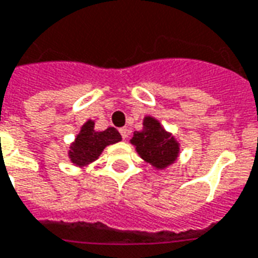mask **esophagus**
<instances>
[{
    "mask_svg": "<svg viewBox=\"0 0 258 258\" xmlns=\"http://www.w3.org/2000/svg\"><path fill=\"white\" fill-rule=\"evenodd\" d=\"M120 134H121V137H123V139H127L128 138L130 135V130L127 128V127H123V128H120Z\"/></svg>",
    "mask_w": 258,
    "mask_h": 258,
    "instance_id": "34e87169",
    "label": "esophagus"
}]
</instances>
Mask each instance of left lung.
Wrapping results in <instances>:
<instances>
[{"instance_id":"obj_1","label":"left lung","mask_w":258,"mask_h":258,"mask_svg":"<svg viewBox=\"0 0 258 258\" xmlns=\"http://www.w3.org/2000/svg\"><path fill=\"white\" fill-rule=\"evenodd\" d=\"M131 144L139 157L156 169L172 165L180 153V144L176 138L153 116H145L144 128L135 131Z\"/></svg>"}]
</instances>
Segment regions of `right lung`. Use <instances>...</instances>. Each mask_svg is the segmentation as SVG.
Listing matches in <instances>:
<instances>
[{"label": "right lung", "instance_id": "1", "mask_svg": "<svg viewBox=\"0 0 258 258\" xmlns=\"http://www.w3.org/2000/svg\"><path fill=\"white\" fill-rule=\"evenodd\" d=\"M121 141V135L114 127L105 131H95L94 120H87L81 127L79 134L71 144L68 157L71 163L79 168H85L100 157L104 149Z\"/></svg>", "mask_w": 258, "mask_h": 258}]
</instances>
